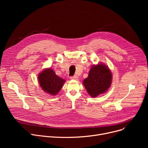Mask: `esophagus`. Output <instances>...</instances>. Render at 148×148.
I'll list each match as a JSON object with an SVG mask.
<instances>
[{
  "label": "esophagus",
  "instance_id": "esophagus-1",
  "mask_svg": "<svg viewBox=\"0 0 148 148\" xmlns=\"http://www.w3.org/2000/svg\"><path fill=\"white\" fill-rule=\"evenodd\" d=\"M70 79L72 80H77V79H78V77H77V75H73V76L70 77Z\"/></svg>",
  "mask_w": 148,
  "mask_h": 148
}]
</instances>
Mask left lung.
<instances>
[{
  "label": "left lung",
  "instance_id": "1",
  "mask_svg": "<svg viewBox=\"0 0 148 148\" xmlns=\"http://www.w3.org/2000/svg\"><path fill=\"white\" fill-rule=\"evenodd\" d=\"M112 79L110 69L101 64L91 68L88 77L83 81V84L89 94L92 97H96L109 88Z\"/></svg>",
  "mask_w": 148,
  "mask_h": 148
}]
</instances>
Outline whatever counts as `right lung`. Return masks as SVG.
Wrapping results in <instances>:
<instances>
[{"label":"right lung","mask_w":148,"mask_h":148,"mask_svg":"<svg viewBox=\"0 0 148 148\" xmlns=\"http://www.w3.org/2000/svg\"><path fill=\"white\" fill-rule=\"evenodd\" d=\"M40 86L46 92L56 95L63 86L65 80L58 77L52 69H46L38 75Z\"/></svg>","instance_id":"1"}]
</instances>
